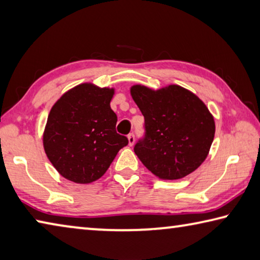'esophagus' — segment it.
I'll return each instance as SVG.
<instances>
[{
  "instance_id": "obj_1",
  "label": "esophagus",
  "mask_w": 260,
  "mask_h": 260,
  "mask_svg": "<svg viewBox=\"0 0 260 260\" xmlns=\"http://www.w3.org/2000/svg\"><path fill=\"white\" fill-rule=\"evenodd\" d=\"M127 139H128V146H133L134 142H135V138H134V134H129L127 136Z\"/></svg>"
}]
</instances>
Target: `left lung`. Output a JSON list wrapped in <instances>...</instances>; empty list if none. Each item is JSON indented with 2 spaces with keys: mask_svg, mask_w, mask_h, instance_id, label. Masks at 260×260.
<instances>
[{
  "mask_svg": "<svg viewBox=\"0 0 260 260\" xmlns=\"http://www.w3.org/2000/svg\"><path fill=\"white\" fill-rule=\"evenodd\" d=\"M144 117L146 138L134 147L142 164L161 180H178L199 169L214 139L212 113L199 96L178 85L131 87Z\"/></svg>",
  "mask_w": 260,
  "mask_h": 260,
  "instance_id": "obj_1",
  "label": "left lung"
}]
</instances>
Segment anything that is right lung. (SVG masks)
<instances>
[{
  "label": "right lung",
  "instance_id": "1",
  "mask_svg": "<svg viewBox=\"0 0 260 260\" xmlns=\"http://www.w3.org/2000/svg\"><path fill=\"white\" fill-rule=\"evenodd\" d=\"M114 88L80 83L52 105L43 131V149L61 177L90 183L107 172L118 151L128 144L117 134L110 102Z\"/></svg>",
  "mask_w": 260,
  "mask_h": 260
}]
</instances>
